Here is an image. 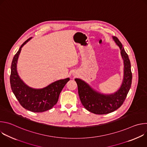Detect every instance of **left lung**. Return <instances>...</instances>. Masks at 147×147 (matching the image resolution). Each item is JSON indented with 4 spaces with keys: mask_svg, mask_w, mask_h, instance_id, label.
<instances>
[{
    "mask_svg": "<svg viewBox=\"0 0 147 147\" xmlns=\"http://www.w3.org/2000/svg\"><path fill=\"white\" fill-rule=\"evenodd\" d=\"M113 39L120 49L124 63V75L120 88L111 94H101L93 89L88 84L80 78H75L78 86L80 100L87 110L94 114L104 115L119 108L123 103L130 90L132 81L130 61L121 43L116 36Z\"/></svg>",
    "mask_w": 147,
    "mask_h": 147,
    "instance_id": "obj_1",
    "label": "left lung"
}]
</instances>
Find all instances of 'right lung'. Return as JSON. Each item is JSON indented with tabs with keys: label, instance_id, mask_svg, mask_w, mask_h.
<instances>
[{
	"label": "right lung",
	"instance_id": "1",
	"mask_svg": "<svg viewBox=\"0 0 147 147\" xmlns=\"http://www.w3.org/2000/svg\"><path fill=\"white\" fill-rule=\"evenodd\" d=\"M31 38L24 42L13 59L10 86L13 94L24 108L33 112H43L52 109L56 104L60 93L70 78L57 80L40 89L32 88L26 84L18 74L17 64L22 48Z\"/></svg>",
	"mask_w": 147,
	"mask_h": 147
}]
</instances>
